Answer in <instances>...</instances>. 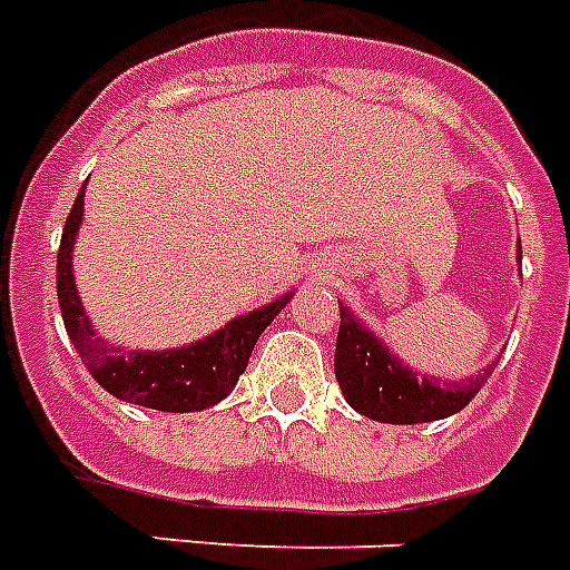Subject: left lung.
<instances>
[{"instance_id": "8db88e82", "label": "left lung", "mask_w": 570, "mask_h": 570, "mask_svg": "<svg viewBox=\"0 0 570 570\" xmlns=\"http://www.w3.org/2000/svg\"><path fill=\"white\" fill-rule=\"evenodd\" d=\"M518 259H521V250H518ZM494 366L497 361H491L485 370H479V375L461 381L416 375V370L402 364L375 331L366 328L361 316H355L348 307H340L334 375L348 405L370 420L414 425L459 414L482 390L488 375L494 373Z\"/></svg>"}]
</instances>
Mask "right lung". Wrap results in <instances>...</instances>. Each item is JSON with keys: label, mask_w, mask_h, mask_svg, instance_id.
I'll list each match as a JSON object with an SVG mask.
<instances>
[{"label": "right lung", "mask_w": 570, "mask_h": 570, "mask_svg": "<svg viewBox=\"0 0 570 570\" xmlns=\"http://www.w3.org/2000/svg\"><path fill=\"white\" fill-rule=\"evenodd\" d=\"M82 209L85 183L61 233L56 286L61 320L88 373L100 387L109 390L111 396L132 402V405L154 407V411L186 414V411L218 405L236 387V381L248 366L254 343L289 304L293 289L263 307L233 316L209 337L195 340L189 346L150 352V348H124L106 343L94 328V322L88 320L73 281V245L82 227Z\"/></svg>", "instance_id": "1"}]
</instances>
